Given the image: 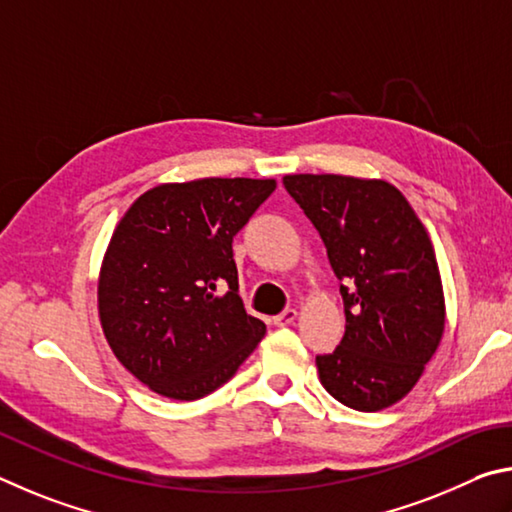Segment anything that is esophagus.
Wrapping results in <instances>:
<instances>
[{"label": "esophagus", "mask_w": 512, "mask_h": 512, "mask_svg": "<svg viewBox=\"0 0 512 512\" xmlns=\"http://www.w3.org/2000/svg\"><path fill=\"white\" fill-rule=\"evenodd\" d=\"M297 315H299L297 310H294V308H288L285 312H281V315H276L272 321H274V326L283 328V326H290V324H294V319H297Z\"/></svg>", "instance_id": "esophagus-1"}]
</instances>
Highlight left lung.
I'll use <instances>...</instances> for the list:
<instances>
[{"instance_id": "8db88e82", "label": "left lung", "mask_w": 512, "mask_h": 512, "mask_svg": "<svg viewBox=\"0 0 512 512\" xmlns=\"http://www.w3.org/2000/svg\"><path fill=\"white\" fill-rule=\"evenodd\" d=\"M315 224L344 299L346 333L317 357L319 380L342 405L380 411L416 387L445 333V297L429 233L384 179L285 175Z\"/></svg>"}]
</instances>
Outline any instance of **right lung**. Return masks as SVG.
Returning a JSON list of instances; mask_svg holds the SVG:
<instances>
[{"label":"right lung","mask_w":512,"mask_h":512,"mask_svg":"<svg viewBox=\"0 0 512 512\" xmlns=\"http://www.w3.org/2000/svg\"><path fill=\"white\" fill-rule=\"evenodd\" d=\"M276 179L204 177L150 188L116 224L98 272V319L125 369L170 400L222 387L265 335L238 294L233 236ZM222 282L228 292L217 294Z\"/></svg>","instance_id":"right-lung-1"}]
</instances>
